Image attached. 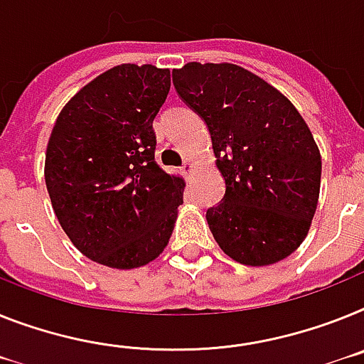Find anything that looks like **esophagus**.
<instances>
[{
  "label": "esophagus",
  "mask_w": 364,
  "mask_h": 364,
  "mask_svg": "<svg viewBox=\"0 0 364 364\" xmlns=\"http://www.w3.org/2000/svg\"><path fill=\"white\" fill-rule=\"evenodd\" d=\"M181 170L185 176H188V173H192V170H194V163H192V161H185V164L181 166Z\"/></svg>",
  "instance_id": "34e87169"
}]
</instances>
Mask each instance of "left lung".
Returning a JSON list of instances; mask_svg holds the SVG:
<instances>
[{"instance_id":"8db88e82","label":"left lung","mask_w":364,"mask_h":364,"mask_svg":"<svg viewBox=\"0 0 364 364\" xmlns=\"http://www.w3.org/2000/svg\"><path fill=\"white\" fill-rule=\"evenodd\" d=\"M172 79L207 124L225 179L222 201L207 209L218 246L248 267L289 257L307 237L322 173L318 146L301 114L237 64L188 63Z\"/></svg>"}]
</instances>
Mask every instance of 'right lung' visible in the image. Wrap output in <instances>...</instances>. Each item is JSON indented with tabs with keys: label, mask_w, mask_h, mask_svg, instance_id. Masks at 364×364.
Segmentation results:
<instances>
[{
	"label": "right lung",
	"mask_w": 364,
	"mask_h": 364,
	"mask_svg": "<svg viewBox=\"0 0 364 364\" xmlns=\"http://www.w3.org/2000/svg\"><path fill=\"white\" fill-rule=\"evenodd\" d=\"M170 92V70L120 64L97 75L60 111L46 149L55 216L88 259L129 270L166 248L181 177L155 163L154 118Z\"/></svg>",
	"instance_id": "add662e5"
}]
</instances>
